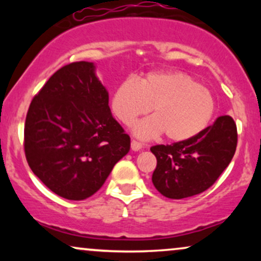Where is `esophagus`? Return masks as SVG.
I'll return each instance as SVG.
<instances>
[{
	"instance_id": "1",
	"label": "esophagus",
	"mask_w": 261,
	"mask_h": 261,
	"mask_svg": "<svg viewBox=\"0 0 261 261\" xmlns=\"http://www.w3.org/2000/svg\"><path fill=\"white\" fill-rule=\"evenodd\" d=\"M141 148H142V143H140L139 141L136 140L131 141V149H133V151H140Z\"/></svg>"
}]
</instances>
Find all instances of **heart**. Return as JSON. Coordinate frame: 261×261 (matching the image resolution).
<instances>
[{
	"label": "heart",
	"mask_w": 261,
	"mask_h": 261,
	"mask_svg": "<svg viewBox=\"0 0 261 261\" xmlns=\"http://www.w3.org/2000/svg\"><path fill=\"white\" fill-rule=\"evenodd\" d=\"M110 109L124 125H131L151 109L153 116L135 125L139 137L163 134L164 139L181 142L208 125L215 113L211 92L182 72H149L139 81H122L114 89Z\"/></svg>",
	"instance_id": "heart-1"
}]
</instances>
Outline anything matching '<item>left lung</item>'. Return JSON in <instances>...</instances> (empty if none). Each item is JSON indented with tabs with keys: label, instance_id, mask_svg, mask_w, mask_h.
<instances>
[{
	"label": "left lung",
	"instance_id": "8db88e82",
	"mask_svg": "<svg viewBox=\"0 0 261 261\" xmlns=\"http://www.w3.org/2000/svg\"><path fill=\"white\" fill-rule=\"evenodd\" d=\"M237 125L229 115L187 141L157 145L151 152L157 158L152 174L154 188L169 199H185L207 190L232 161L237 148Z\"/></svg>",
	"mask_w": 261,
	"mask_h": 261
}]
</instances>
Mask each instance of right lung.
Instances as JSON below:
<instances>
[{
  "instance_id": "right-lung-1",
  "label": "right lung",
  "mask_w": 261,
  "mask_h": 261,
  "mask_svg": "<svg viewBox=\"0 0 261 261\" xmlns=\"http://www.w3.org/2000/svg\"><path fill=\"white\" fill-rule=\"evenodd\" d=\"M128 151L130 136L113 118L93 62L64 66L33 98L24 125L25 158L56 195L92 196Z\"/></svg>"
}]
</instances>
